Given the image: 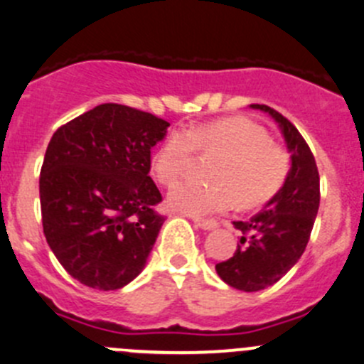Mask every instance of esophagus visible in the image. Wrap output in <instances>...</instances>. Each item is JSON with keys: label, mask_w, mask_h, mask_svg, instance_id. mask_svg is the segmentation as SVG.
I'll return each mask as SVG.
<instances>
[{"label": "esophagus", "mask_w": 364, "mask_h": 364, "mask_svg": "<svg viewBox=\"0 0 364 364\" xmlns=\"http://www.w3.org/2000/svg\"><path fill=\"white\" fill-rule=\"evenodd\" d=\"M193 224H196L197 228L204 229V231H211V229H215L218 225L215 220H203V218H193Z\"/></svg>", "instance_id": "obj_1"}]
</instances>
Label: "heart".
I'll return each mask as SVG.
<instances>
[{"label": "heart", "instance_id": "1", "mask_svg": "<svg viewBox=\"0 0 364 364\" xmlns=\"http://www.w3.org/2000/svg\"><path fill=\"white\" fill-rule=\"evenodd\" d=\"M196 149L218 154L210 171L213 183L181 179L167 192L168 208L192 217L222 213L235 203L261 206L279 192L290 171L287 151L270 144V135L259 124L228 117L172 132L151 158L154 176L161 183L174 181Z\"/></svg>", "mask_w": 364, "mask_h": 364}]
</instances>
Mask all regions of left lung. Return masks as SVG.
Instances as JSON below:
<instances>
[{"label": "left lung", "instance_id": "8db88e82", "mask_svg": "<svg viewBox=\"0 0 364 364\" xmlns=\"http://www.w3.org/2000/svg\"><path fill=\"white\" fill-rule=\"evenodd\" d=\"M277 122L290 153V171L279 192L249 220L232 222L242 231L229 259L217 263L218 277L242 291L272 287L301 259L320 206V176L315 156L299 129L267 105H250Z\"/></svg>", "mask_w": 364, "mask_h": 364}]
</instances>
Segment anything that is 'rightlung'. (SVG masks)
<instances>
[{"label": "right lung", "instance_id": "right-lung-1", "mask_svg": "<svg viewBox=\"0 0 364 364\" xmlns=\"http://www.w3.org/2000/svg\"><path fill=\"white\" fill-rule=\"evenodd\" d=\"M168 122L105 103L58 128L42 164V225L69 276L94 290H119L144 270L165 218L151 179V149Z\"/></svg>", "mask_w": 364, "mask_h": 364}]
</instances>
